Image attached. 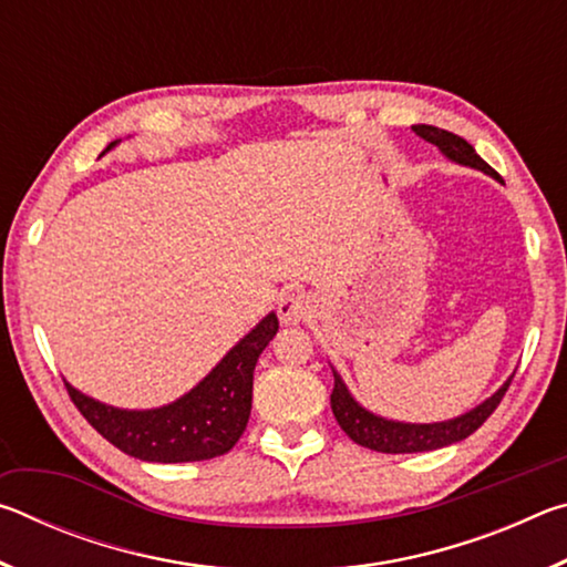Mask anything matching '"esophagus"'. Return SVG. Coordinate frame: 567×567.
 Listing matches in <instances>:
<instances>
[{"label":"esophagus","mask_w":567,"mask_h":567,"mask_svg":"<svg viewBox=\"0 0 567 567\" xmlns=\"http://www.w3.org/2000/svg\"><path fill=\"white\" fill-rule=\"evenodd\" d=\"M312 312V305H310V297L302 295V292H290L285 295L280 305H277V315H280V320L285 324H297L302 322L307 315Z\"/></svg>","instance_id":"esophagus-1"}]
</instances>
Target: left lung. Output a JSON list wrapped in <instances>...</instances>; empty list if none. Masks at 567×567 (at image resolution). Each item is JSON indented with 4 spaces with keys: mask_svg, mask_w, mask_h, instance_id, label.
Listing matches in <instances>:
<instances>
[{
    "mask_svg": "<svg viewBox=\"0 0 567 567\" xmlns=\"http://www.w3.org/2000/svg\"><path fill=\"white\" fill-rule=\"evenodd\" d=\"M412 132L420 134L425 142H433V145L443 152L447 159L457 162V165L475 167L480 172H485V175L495 177L497 182H503L501 175H497V172L477 155L473 145L465 142L463 137H457V134L433 127V124H415ZM332 375H334V388L330 395V405H332L334 420H338V425L344 430V435H348L352 443L378 450V453H425V450H437V447L460 443V440L473 435L475 430L493 415L513 380L507 378L505 385L497 390L495 395L487 398L483 405H477L475 410L465 412V415H460L455 420H445V422L415 425V422H395V420L372 415L370 410L358 405V400L350 395V390L344 388V382L338 372L332 370Z\"/></svg>",
    "mask_w": 567,
    "mask_h": 567,
    "instance_id": "1",
    "label": "left lung"
}]
</instances>
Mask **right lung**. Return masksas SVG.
<instances>
[{"mask_svg": "<svg viewBox=\"0 0 567 567\" xmlns=\"http://www.w3.org/2000/svg\"><path fill=\"white\" fill-rule=\"evenodd\" d=\"M117 142H112V150ZM277 315L270 312L229 350L217 368L187 395L155 410H120L104 405L64 382L84 420L114 447L147 463H195L225 455L245 433L252 410V375L262 350L275 338Z\"/></svg>", "mask_w": 567, "mask_h": 567, "instance_id": "right-lung-1", "label": "right lung"}]
</instances>
